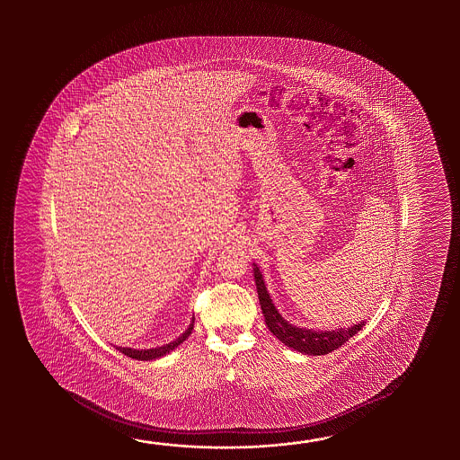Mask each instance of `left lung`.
Listing matches in <instances>:
<instances>
[{
    "label": "left lung",
    "instance_id": "1",
    "mask_svg": "<svg viewBox=\"0 0 460 460\" xmlns=\"http://www.w3.org/2000/svg\"><path fill=\"white\" fill-rule=\"evenodd\" d=\"M253 274L258 299L264 314V323L276 339H279L284 345H288L293 350H297L304 355H325L342 347L350 337L360 332L363 325L367 323L362 321V323H353L349 329H335V331H314V329L297 327L294 323H288L276 309L273 299L268 293V288L264 284L263 274L256 263H253Z\"/></svg>",
    "mask_w": 460,
    "mask_h": 460
}]
</instances>
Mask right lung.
<instances>
[{"label": "right lung", "mask_w": 460, "mask_h": 460, "mask_svg": "<svg viewBox=\"0 0 460 460\" xmlns=\"http://www.w3.org/2000/svg\"><path fill=\"white\" fill-rule=\"evenodd\" d=\"M194 321H196V317H192V321L189 323V327H187L184 332L181 333V335L177 337L176 341L164 343V345H161V347H153V349H129V347H117V350H119L121 353H125V355L129 357V358L141 360V362L156 360V358H161V357H164L167 353L172 352L174 349H177L181 343L186 341L187 337H189L190 332H192V329H194Z\"/></svg>", "instance_id": "1"}]
</instances>
